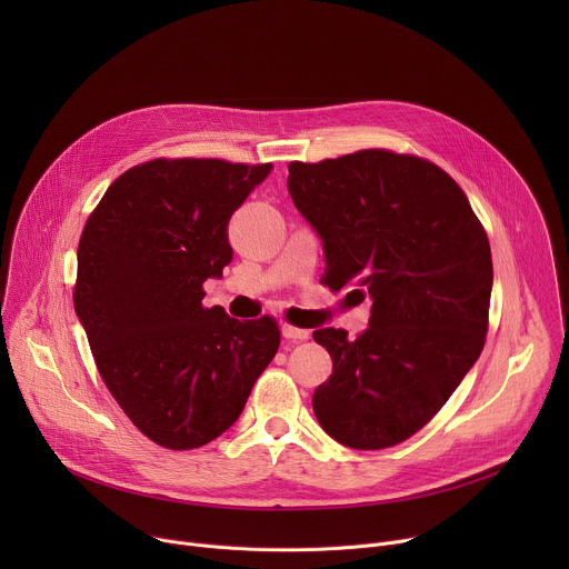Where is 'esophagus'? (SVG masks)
I'll list each match as a JSON object with an SVG mask.
<instances>
[{"label": "esophagus", "mask_w": 569, "mask_h": 569, "mask_svg": "<svg viewBox=\"0 0 569 569\" xmlns=\"http://www.w3.org/2000/svg\"><path fill=\"white\" fill-rule=\"evenodd\" d=\"M281 336H283L286 340L303 342V340L310 338V331H306V329H295V327H290V323H283V327H281Z\"/></svg>", "instance_id": "obj_1"}]
</instances>
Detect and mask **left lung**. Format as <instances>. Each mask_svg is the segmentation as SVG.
<instances>
[{
    "mask_svg": "<svg viewBox=\"0 0 569 569\" xmlns=\"http://www.w3.org/2000/svg\"><path fill=\"white\" fill-rule=\"evenodd\" d=\"M288 171V193L321 238L323 286L371 299L360 338L312 333L333 360L315 417L342 446H396L443 408L483 349L489 238L459 184L412 154L360 150Z\"/></svg>",
    "mask_w": 569,
    "mask_h": 569,
    "instance_id": "1",
    "label": "left lung"
}]
</instances>
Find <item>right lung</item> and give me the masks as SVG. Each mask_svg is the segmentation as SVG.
<instances>
[{"instance_id": "right-lung-1", "label": "right lung", "mask_w": 569, "mask_h": 569, "mask_svg": "<svg viewBox=\"0 0 569 569\" xmlns=\"http://www.w3.org/2000/svg\"><path fill=\"white\" fill-rule=\"evenodd\" d=\"M272 164L152 159L112 182L78 242L73 308L128 419L171 450L227 432L279 349L270 317L204 308L231 263V213Z\"/></svg>"}]
</instances>
